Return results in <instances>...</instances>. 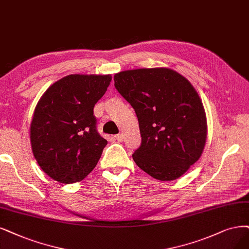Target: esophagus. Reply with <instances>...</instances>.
<instances>
[{
	"label": "esophagus",
	"mask_w": 249,
	"mask_h": 249,
	"mask_svg": "<svg viewBox=\"0 0 249 249\" xmlns=\"http://www.w3.org/2000/svg\"><path fill=\"white\" fill-rule=\"evenodd\" d=\"M115 140L117 142H123V140H124L123 134H117V135H115Z\"/></svg>",
	"instance_id": "34e87169"
}]
</instances>
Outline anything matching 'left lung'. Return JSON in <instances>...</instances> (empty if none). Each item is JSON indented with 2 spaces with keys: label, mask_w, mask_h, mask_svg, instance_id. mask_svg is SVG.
<instances>
[{
  "label": "left lung",
  "mask_w": 249,
  "mask_h": 249,
  "mask_svg": "<svg viewBox=\"0 0 249 249\" xmlns=\"http://www.w3.org/2000/svg\"><path fill=\"white\" fill-rule=\"evenodd\" d=\"M115 87L134 108L142 145L132 155L156 179L174 180L203 153L205 109L190 81L168 68L137 69L114 76Z\"/></svg>",
  "instance_id": "obj_1"
}]
</instances>
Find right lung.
<instances>
[{
	"label": "right lung",
	"mask_w": 249,
	"mask_h": 249,
	"mask_svg": "<svg viewBox=\"0 0 249 249\" xmlns=\"http://www.w3.org/2000/svg\"><path fill=\"white\" fill-rule=\"evenodd\" d=\"M110 81V75H69L53 83L36 104L32 151L52 179L78 182L96 166L107 142L96 131L93 107Z\"/></svg>",
	"instance_id": "obj_1"
}]
</instances>
